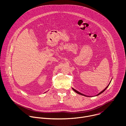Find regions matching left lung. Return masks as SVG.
I'll use <instances>...</instances> for the list:
<instances>
[{
  "instance_id": "1",
  "label": "left lung",
  "mask_w": 126,
  "mask_h": 126,
  "mask_svg": "<svg viewBox=\"0 0 126 126\" xmlns=\"http://www.w3.org/2000/svg\"><path fill=\"white\" fill-rule=\"evenodd\" d=\"M111 81H110V83L108 84V85L107 87H106V88H105V89H104L102 91H101V92H100L99 94H98L97 95H96V96H98V95H99L100 94H102L103 92H104L105 90H106V89L108 87V86H109V85H110V83H111ZM72 89L73 90V91H74V92H75L76 93H77V94H80V95H83V96H86V97H91V96H86V95H84V94H82V93H80L79 92H78V91H77V90H75L74 89H73V88H72Z\"/></svg>"
}]
</instances>
